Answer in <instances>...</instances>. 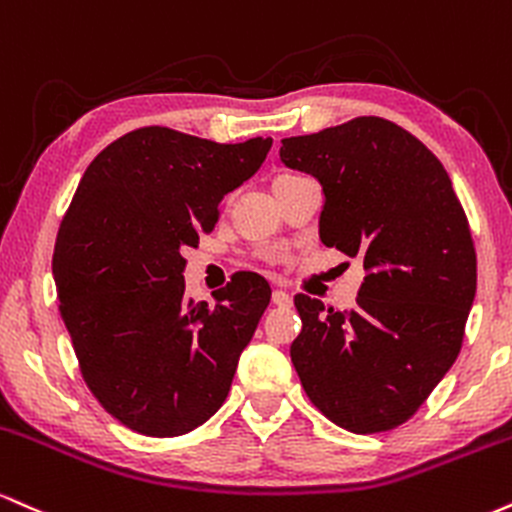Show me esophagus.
<instances>
[{
	"label": "esophagus",
	"mask_w": 512,
	"mask_h": 512,
	"mask_svg": "<svg viewBox=\"0 0 512 512\" xmlns=\"http://www.w3.org/2000/svg\"><path fill=\"white\" fill-rule=\"evenodd\" d=\"M273 304H275V306H290V304H292L290 292L275 290V292H273Z\"/></svg>",
	"instance_id": "34e87169"
}]
</instances>
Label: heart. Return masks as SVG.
<instances>
[{"mask_svg": "<svg viewBox=\"0 0 512 512\" xmlns=\"http://www.w3.org/2000/svg\"><path fill=\"white\" fill-rule=\"evenodd\" d=\"M285 177H292V174H280L278 179H285ZM278 179H275V182H278Z\"/></svg>", "mask_w": 512, "mask_h": 512, "instance_id": "heart-1", "label": "heart"}]
</instances>
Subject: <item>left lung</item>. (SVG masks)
<instances>
[{"label": "left lung", "instance_id": "1", "mask_svg": "<svg viewBox=\"0 0 512 512\" xmlns=\"http://www.w3.org/2000/svg\"><path fill=\"white\" fill-rule=\"evenodd\" d=\"M280 160L321 184V242L364 263L352 309L294 297L299 381L342 429H395L460 354L477 292L465 210L436 155L381 117L282 138Z\"/></svg>", "mask_w": 512, "mask_h": 512}]
</instances>
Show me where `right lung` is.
I'll return each mask as SVG.
<instances>
[{
  "label": "right lung",
  "mask_w": 512,
  "mask_h": 512,
  "mask_svg": "<svg viewBox=\"0 0 512 512\" xmlns=\"http://www.w3.org/2000/svg\"><path fill=\"white\" fill-rule=\"evenodd\" d=\"M273 138L215 143L136 129L88 165L59 227L52 275L90 393L131 431L170 438L213 417L270 302L237 273L215 306L184 297L182 249L258 172Z\"/></svg>",
  "instance_id": "add662e5"
}]
</instances>
